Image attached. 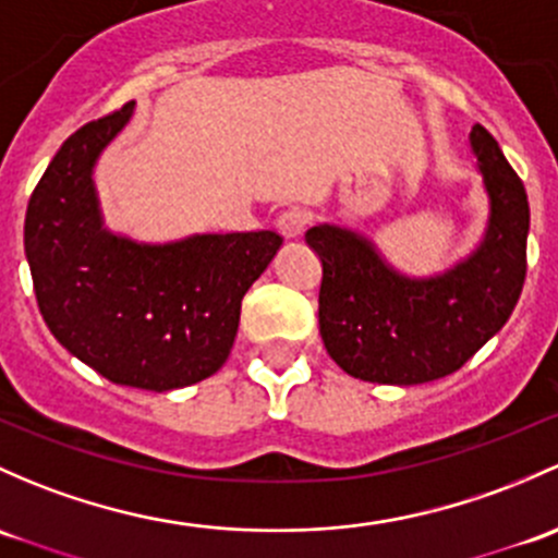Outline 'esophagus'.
<instances>
[{"instance_id":"esophagus-1","label":"esophagus","mask_w":558,"mask_h":558,"mask_svg":"<svg viewBox=\"0 0 558 558\" xmlns=\"http://www.w3.org/2000/svg\"><path fill=\"white\" fill-rule=\"evenodd\" d=\"M307 225H310V216L304 214V210H299V208L283 210V214L278 216V221H275L278 232L283 234V238H289V240L299 238V234L304 232V227H307Z\"/></svg>"}]
</instances>
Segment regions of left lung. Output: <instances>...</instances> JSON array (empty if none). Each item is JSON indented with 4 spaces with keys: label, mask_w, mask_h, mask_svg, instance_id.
<instances>
[{
    "label": "left lung",
    "mask_w": 558,
    "mask_h": 558,
    "mask_svg": "<svg viewBox=\"0 0 558 558\" xmlns=\"http://www.w3.org/2000/svg\"><path fill=\"white\" fill-rule=\"evenodd\" d=\"M471 146L489 195L484 240L468 259L436 275L407 278L372 240L318 225L304 240L320 256V337L350 377L422 385L457 372L506 326L526 278L530 203L521 179L484 125Z\"/></svg>",
    "instance_id": "obj_1"
}]
</instances>
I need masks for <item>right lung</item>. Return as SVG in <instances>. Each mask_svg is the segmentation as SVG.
I'll return each mask as SVG.
<instances>
[{
	"label": "right lung",
	"instance_id": "right-lung-1",
	"mask_svg": "<svg viewBox=\"0 0 558 558\" xmlns=\"http://www.w3.org/2000/svg\"><path fill=\"white\" fill-rule=\"evenodd\" d=\"M133 101L63 141L26 208L23 245L52 337L114 385L166 392L225 366L240 302L283 245L272 230L146 245L109 232L93 166Z\"/></svg>",
	"mask_w": 558,
	"mask_h": 558
}]
</instances>
